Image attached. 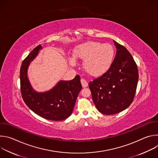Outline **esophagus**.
I'll return each instance as SVG.
<instances>
[{
    "instance_id": "esophagus-1",
    "label": "esophagus",
    "mask_w": 158,
    "mask_h": 158,
    "mask_svg": "<svg viewBox=\"0 0 158 158\" xmlns=\"http://www.w3.org/2000/svg\"><path fill=\"white\" fill-rule=\"evenodd\" d=\"M81 84H82V85L83 87H86L88 85V83L85 79L82 78L81 79Z\"/></svg>"
}]
</instances>
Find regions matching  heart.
I'll list each match as a JSON object with an SVG mask.
<instances>
[{
    "label": "heart",
    "mask_w": 158,
    "mask_h": 158,
    "mask_svg": "<svg viewBox=\"0 0 158 158\" xmlns=\"http://www.w3.org/2000/svg\"><path fill=\"white\" fill-rule=\"evenodd\" d=\"M115 51L109 44L98 41H87L81 44L74 49V56L83 60L84 71L90 76L98 77L104 74L114 60ZM70 64L76 65V59L71 57Z\"/></svg>",
    "instance_id": "obj_1"
}]
</instances>
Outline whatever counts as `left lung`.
Returning <instances> with one entry per match:
<instances>
[{"mask_svg": "<svg viewBox=\"0 0 158 158\" xmlns=\"http://www.w3.org/2000/svg\"><path fill=\"white\" fill-rule=\"evenodd\" d=\"M114 42L117 52L110 68L89 83L96 107L106 115L118 113L131 105L139 77L137 64L130 52L122 45Z\"/></svg>", "mask_w": 158, "mask_h": 158, "instance_id": "1", "label": "left lung"}]
</instances>
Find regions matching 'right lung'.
Listing matches in <instances>:
<instances>
[{
    "instance_id": "right-lung-1",
    "label": "right lung",
    "mask_w": 158,
    "mask_h": 158,
    "mask_svg": "<svg viewBox=\"0 0 158 158\" xmlns=\"http://www.w3.org/2000/svg\"><path fill=\"white\" fill-rule=\"evenodd\" d=\"M42 48L39 45L22 61L20 70V91L26 104L39 116L51 121H62L73 110L76 99L82 89L79 75L72 81L59 82L50 91L37 93L31 85L27 72L28 66Z\"/></svg>"
}]
</instances>
